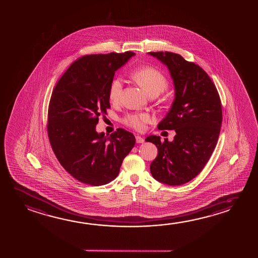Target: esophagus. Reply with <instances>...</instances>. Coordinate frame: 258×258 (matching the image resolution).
Segmentation results:
<instances>
[{"label": "esophagus", "instance_id": "34e87169", "mask_svg": "<svg viewBox=\"0 0 258 258\" xmlns=\"http://www.w3.org/2000/svg\"><path fill=\"white\" fill-rule=\"evenodd\" d=\"M136 141H137V143H143L145 140L140 136H136Z\"/></svg>", "mask_w": 258, "mask_h": 258}]
</instances>
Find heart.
Masks as SVG:
<instances>
[{"instance_id": "1", "label": "heart", "mask_w": 258, "mask_h": 258, "mask_svg": "<svg viewBox=\"0 0 258 258\" xmlns=\"http://www.w3.org/2000/svg\"><path fill=\"white\" fill-rule=\"evenodd\" d=\"M131 76L148 96H158L167 88L168 85L165 76L159 70L152 67L137 69L132 73ZM121 90L122 82L120 79L116 78L111 81L109 87V99L110 102H118ZM150 119L151 117L148 113H131L122 118V122L127 127H132L136 131H141L143 130L145 125L150 121Z\"/></svg>"}]
</instances>
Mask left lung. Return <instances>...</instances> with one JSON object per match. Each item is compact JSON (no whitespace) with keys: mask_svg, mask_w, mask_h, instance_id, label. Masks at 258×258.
<instances>
[{"mask_svg":"<svg viewBox=\"0 0 258 258\" xmlns=\"http://www.w3.org/2000/svg\"><path fill=\"white\" fill-rule=\"evenodd\" d=\"M148 54L168 68L175 90L172 107L157 127L176 132L172 142L158 136L146 139L158 150L150 172L158 182L181 185L202 172L215 148L222 123L220 95L198 64L172 52Z\"/></svg>","mask_w":258,"mask_h":258,"instance_id":"8db88e82","label":"left lung"}]
</instances>
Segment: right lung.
I'll return each instance as SVG.
<instances>
[{
  "label": "right lung",
  "instance_id": "obj_1",
  "mask_svg": "<svg viewBox=\"0 0 258 258\" xmlns=\"http://www.w3.org/2000/svg\"><path fill=\"white\" fill-rule=\"evenodd\" d=\"M135 53L87 55L76 60L51 94L47 135L57 160L73 177L90 185L118 176L123 159L136 143L123 128L97 133L99 117L110 109L109 87L115 72Z\"/></svg>",
  "mask_w": 258,
  "mask_h": 258
}]
</instances>
